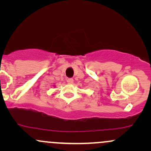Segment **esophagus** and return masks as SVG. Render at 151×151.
Instances as JSON below:
<instances>
[{"instance_id":"34e87169","label":"esophagus","mask_w":151,"mask_h":151,"mask_svg":"<svg viewBox=\"0 0 151 151\" xmlns=\"http://www.w3.org/2000/svg\"><path fill=\"white\" fill-rule=\"evenodd\" d=\"M67 83H68L69 84H73L74 79H72V78H70V79H67Z\"/></svg>"}]
</instances>
